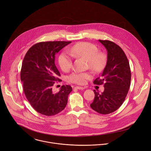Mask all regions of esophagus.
Masks as SVG:
<instances>
[{"mask_svg":"<svg viewBox=\"0 0 151 151\" xmlns=\"http://www.w3.org/2000/svg\"><path fill=\"white\" fill-rule=\"evenodd\" d=\"M74 89H75L83 90V89H84V88H83V87H80V86H76V87H74Z\"/></svg>","mask_w":151,"mask_h":151,"instance_id":"esophagus-1","label":"esophagus"}]
</instances>
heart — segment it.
<instances>
[{"label":"heart","mask_w":151,"mask_h":151,"mask_svg":"<svg viewBox=\"0 0 151 151\" xmlns=\"http://www.w3.org/2000/svg\"><path fill=\"white\" fill-rule=\"evenodd\" d=\"M69 52L73 57L86 60L89 68L94 71L101 70L106 62V55L102 52H98L97 47L89 42H78L70 48ZM70 55L63 52L59 56V65L64 72L69 71L72 67L73 60ZM90 78V74L86 73H73L70 76L69 80L71 83L83 85L86 84Z\"/></svg>","instance_id":"heart-1"}]
</instances>
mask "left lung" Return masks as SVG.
<instances>
[{
	"label": "left lung",
	"instance_id": "obj_1",
	"mask_svg": "<svg viewBox=\"0 0 151 151\" xmlns=\"http://www.w3.org/2000/svg\"><path fill=\"white\" fill-rule=\"evenodd\" d=\"M107 51V61L101 77L96 78L95 85L104 84L101 93L93 90L95 98L91 107L96 112L107 114L118 110L125 101L131 82V70L123 50L109 40H99Z\"/></svg>",
	"mask_w": 151,
	"mask_h": 151
}]
</instances>
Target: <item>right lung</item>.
<instances>
[{
	"instance_id": "1",
	"label": "right lung",
	"mask_w": 151,
	"mask_h": 151,
	"mask_svg": "<svg viewBox=\"0 0 151 151\" xmlns=\"http://www.w3.org/2000/svg\"><path fill=\"white\" fill-rule=\"evenodd\" d=\"M71 41L41 42L32 46L22 63L20 78L25 96L37 112L53 116L66 107L68 96L73 91L69 85L62 86L54 93L52 88L60 81V73L55 63V55Z\"/></svg>"
}]
</instances>
